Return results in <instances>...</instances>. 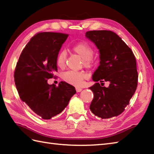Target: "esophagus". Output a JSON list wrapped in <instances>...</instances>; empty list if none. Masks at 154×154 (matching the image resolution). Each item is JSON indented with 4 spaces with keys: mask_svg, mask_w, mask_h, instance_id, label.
Listing matches in <instances>:
<instances>
[{
    "mask_svg": "<svg viewBox=\"0 0 154 154\" xmlns=\"http://www.w3.org/2000/svg\"><path fill=\"white\" fill-rule=\"evenodd\" d=\"M75 90L77 92H80L81 91H82V90H83V88L80 87H75Z\"/></svg>",
    "mask_w": 154,
    "mask_h": 154,
    "instance_id": "1",
    "label": "esophagus"
}]
</instances>
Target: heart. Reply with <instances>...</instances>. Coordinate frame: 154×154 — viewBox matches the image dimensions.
I'll return each mask as SVG.
<instances>
[{"label": "heart", "instance_id": "b5f03b06", "mask_svg": "<svg viewBox=\"0 0 154 154\" xmlns=\"http://www.w3.org/2000/svg\"><path fill=\"white\" fill-rule=\"evenodd\" d=\"M73 51L79 55L83 58L84 66L88 68L94 67L96 64V60L93 58L94 49L91 45L86 42H80L74 45L72 48ZM66 52L60 51L56 57V65L59 68L62 69L66 66ZM87 77V75L84 71H68L64 73L62 75L63 80L76 87H79L83 83V81Z\"/></svg>", "mask_w": 154, "mask_h": 154}]
</instances>
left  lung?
Segmentation results:
<instances>
[{"instance_id": "8db88e82", "label": "left lung", "mask_w": 154, "mask_h": 154, "mask_svg": "<svg viewBox=\"0 0 154 154\" xmlns=\"http://www.w3.org/2000/svg\"><path fill=\"white\" fill-rule=\"evenodd\" d=\"M86 37L100 51V66L92 75L94 98L90 109L96 116L108 119L120 115L129 103L138 85L137 62L133 51L112 31L94 30ZM104 82L110 85L103 87Z\"/></svg>"}]
</instances>
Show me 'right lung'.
Instances as JSON below:
<instances>
[{
	"label": "right lung",
	"instance_id": "1",
	"mask_svg": "<svg viewBox=\"0 0 154 154\" xmlns=\"http://www.w3.org/2000/svg\"><path fill=\"white\" fill-rule=\"evenodd\" d=\"M68 34L39 32L21 52L14 70V81L20 99L44 119H50L66 108L76 93L73 86L61 82L49 85L58 71L56 57Z\"/></svg>",
	"mask_w": 154,
	"mask_h": 154
}]
</instances>
